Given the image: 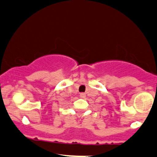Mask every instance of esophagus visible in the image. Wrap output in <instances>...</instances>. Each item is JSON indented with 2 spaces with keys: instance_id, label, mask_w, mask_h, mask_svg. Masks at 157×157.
<instances>
[{
  "instance_id": "34e87169",
  "label": "esophagus",
  "mask_w": 157,
  "mask_h": 157,
  "mask_svg": "<svg viewBox=\"0 0 157 157\" xmlns=\"http://www.w3.org/2000/svg\"><path fill=\"white\" fill-rule=\"evenodd\" d=\"M80 97H81V98H84L86 97V94L83 93V92H82V93H80Z\"/></svg>"
}]
</instances>
